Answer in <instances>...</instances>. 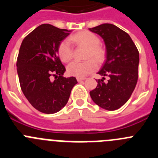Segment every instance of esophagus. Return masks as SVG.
Returning a JSON list of instances; mask_svg holds the SVG:
<instances>
[{
    "instance_id": "34e87169",
    "label": "esophagus",
    "mask_w": 158,
    "mask_h": 158,
    "mask_svg": "<svg viewBox=\"0 0 158 158\" xmlns=\"http://www.w3.org/2000/svg\"><path fill=\"white\" fill-rule=\"evenodd\" d=\"M77 80L78 82H81L85 80V77H77Z\"/></svg>"
}]
</instances>
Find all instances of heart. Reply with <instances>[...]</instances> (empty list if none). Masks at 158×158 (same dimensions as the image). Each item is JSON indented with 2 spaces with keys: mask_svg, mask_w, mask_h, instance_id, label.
<instances>
[{
  "mask_svg": "<svg viewBox=\"0 0 158 158\" xmlns=\"http://www.w3.org/2000/svg\"><path fill=\"white\" fill-rule=\"evenodd\" d=\"M69 41L76 46L88 47L85 58H90L85 62L74 61L67 66V73L70 76L84 77L94 72L97 69V64L101 63L105 57V51L100 46V39L96 35L90 31H81L69 38ZM69 40H65L60 43L58 47V54L62 62H68L73 56V48ZM93 58L95 60H92Z\"/></svg>",
  "mask_w": 158,
  "mask_h": 158,
  "instance_id": "heart-1",
  "label": "heart"
}]
</instances>
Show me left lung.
Segmentation results:
<instances>
[{
	"label": "left lung",
	"instance_id": "1",
	"mask_svg": "<svg viewBox=\"0 0 158 158\" xmlns=\"http://www.w3.org/2000/svg\"><path fill=\"white\" fill-rule=\"evenodd\" d=\"M104 40L107 58L98 73L97 86L90 92L93 102L108 111L118 109L131 97L139 77V53L129 35L111 23L89 28ZM104 76L109 80L104 82Z\"/></svg>",
	"mask_w": 158,
	"mask_h": 158
}]
</instances>
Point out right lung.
I'll return each instance as SVG.
<instances>
[{
	"instance_id": "right-lung-1",
	"label": "right lung",
	"mask_w": 158,
	"mask_h": 158,
	"mask_svg": "<svg viewBox=\"0 0 158 158\" xmlns=\"http://www.w3.org/2000/svg\"><path fill=\"white\" fill-rule=\"evenodd\" d=\"M69 31L42 24L23 39L19 47L16 69L20 88L40 112L54 114L63 108L77 83L74 77H63L65 68L58 55V45Z\"/></svg>"
}]
</instances>
